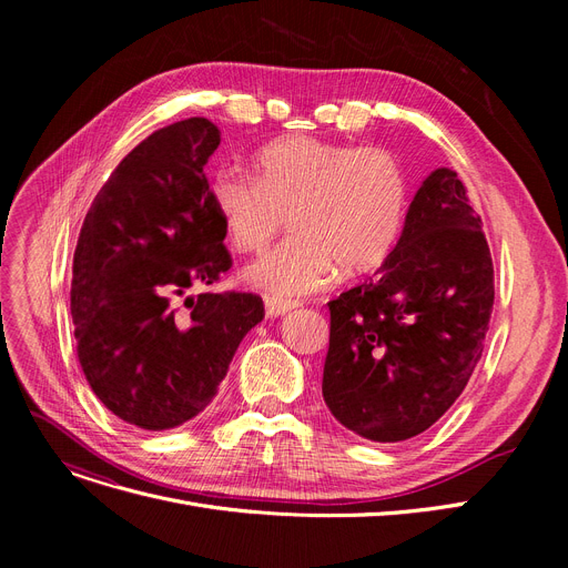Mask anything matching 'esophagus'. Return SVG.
<instances>
[{
  "label": "esophagus",
  "mask_w": 568,
  "mask_h": 568,
  "mask_svg": "<svg viewBox=\"0 0 568 568\" xmlns=\"http://www.w3.org/2000/svg\"><path fill=\"white\" fill-rule=\"evenodd\" d=\"M264 308H266V315H268V317H278V315H285L287 311L296 308V302H292V300H278V296H266V300H264Z\"/></svg>",
  "instance_id": "esophagus-1"
}]
</instances>
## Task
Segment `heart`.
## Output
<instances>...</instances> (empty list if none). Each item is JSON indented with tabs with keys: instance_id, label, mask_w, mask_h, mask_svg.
Returning <instances> with one entry per match:
<instances>
[{
	"instance_id": "1",
	"label": "heart",
	"mask_w": 568,
	"mask_h": 568,
	"mask_svg": "<svg viewBox=\"0 0 568 568\" xmlns=\"http://www.w3.org/2000/svg\"><path fill=\"white\" fill-rule=\"evenodd\" d=\"M209 200L242 253L262 251L290 214L294 232L246 268L253 285L283 300L329 285L338 266L345 274L379 266L400 239L409 191L386 149L285 135L260 149L255 176L216 170Z\"/></svg>"
}]
</instances>
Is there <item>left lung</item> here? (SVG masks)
Masks as SVG:
<instances>
[{
    "label": "left lung",
    "mask_w": 568,
    "mask_h": 568,
    "mask_svg": "<svg viewBox=\"0 0 568 568\" xmlns=\"http://www.w3.org/2000/svg\"><path fill=\"white\" fill-rule=\"evenodd\" d=\"M493 302L481 216L458 174L439 168L416 191L375 276L329 302L326 407L373 442L428 430L479 364Z\"/></svg>",
    "instance_id": "left-lung-1"
}]
</instances>
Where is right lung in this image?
<instances>
[{"label":"right lung","instance_id":"obj_1","mask_svg":"<svg viewBox=\"0 0 568 568\" xmlns=\"http://www.w3.org/2000/svg\"><path fill=\"white\" fill-rule=\"evenodd\" d=\"M219 144L204 116L154 131L114 168L78 236L71 315L82 373L114 416L144 430L182 426L212 403L264 317L251 292L174 306L232 266L204 176Z\"/></svg>","mask_w":568,"mask_h":568}]
</instances>
